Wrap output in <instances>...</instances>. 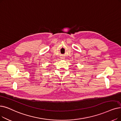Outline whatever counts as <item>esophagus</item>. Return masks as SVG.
Instances as JSON below:
<instances>
[{"label": "esophagus", "mask_w": 121, "mask_h": 121, "mask_svg": "<svg viewBox=\"0 0 121 121\" xmlns=\"http://www.w3.org/2000/svg\"><path fill=\"white\" fill-rule=\"evenodd\" d=\"M62 59H64V58H62Z\"/></svg>", "instance_id": "34e87169"}]
</instances>
